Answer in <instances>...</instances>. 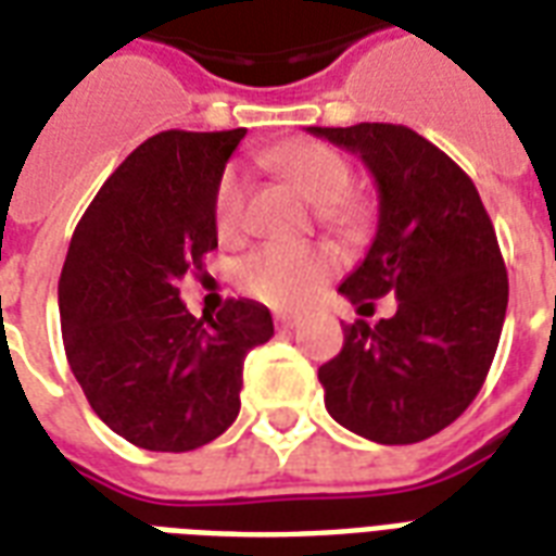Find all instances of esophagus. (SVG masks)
Listing matches in <instances>:
<instances>
[{
	"label": "esophagus",
	"instance_id": "34e87169",
	"mask_svg": "<svg viewBox=\"0 0 556 556\" xmlns=\"http://www.w3.org/2000/svg\"><path fill=\"white\" fill-rule=\"evenodd\" d=\"M274 320H277L279 330H294V327H300V320L303 318H300V315H277Z\"/></svg>",
	"mask_w": 556,
	"mask_h": 556
}]
</instances>
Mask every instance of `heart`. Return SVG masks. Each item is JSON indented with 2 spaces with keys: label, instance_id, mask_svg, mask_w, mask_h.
Instances as JSON below:
<instances>
[{
  "label": "heart",
  "instance_id": "obj_1",
  "mask_svg": "<svg viewBox=\"0 0 556 556\" xmlns=\"http://www.w3.org/2000/svg\"><path fill=\"white\" fill-rule=\"evenodd\" d=\"M274 167L318 208V220L339 236H356L368 224V205L351 194L353 167L336 147L294 143L279 150ZM247 185L226 170L215 191V226L220 238H236L244 226ZM336 270V256L318 244H265L238 267V279L253 298L277 309H303Z\"/></svg>",
  "mask_w": 556,
  "mask_h": 556
}]
</instances>
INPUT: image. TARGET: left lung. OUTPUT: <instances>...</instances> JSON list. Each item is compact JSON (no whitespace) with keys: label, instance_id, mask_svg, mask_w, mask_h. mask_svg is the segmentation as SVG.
Returning a JSON list of instances; mask_svg holds the SVG:
<instances>
[{"label":"left lung","instance_id":"1","mask_svg":"<svg viewBox=\"0 0 556 556\" xmlns=\"http://www.w3.org/2000/svg\"><path fill=\"white\" fill-rule=\"evenodd\" d=\"M356 152L380 191L368 256L339 291L397 312L374 327L353 320L344 348L318 368L327 413L380 445L425 442L475 401L507 315V267L475 182L418 131L394 123L309 126Z\"/></svg>","mask_w":556,"mask_h":556}]
</instances>
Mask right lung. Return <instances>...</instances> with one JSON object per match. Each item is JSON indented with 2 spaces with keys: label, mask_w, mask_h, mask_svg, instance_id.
<instances>
[{
  "label": "right lung",
  "mask_w": 556,
  "mask_h": 556,
  "mask_svg": "<svg viewBox=\"0 0 556 556\" xmlns=\"http://www.w3.org/2000/svg\"><path fill=\"white\" fill-rule=\"evenodd\" d=\"M247 131H159L105 179L61 270L64 351L93 413L147 451H194L241 409L244 356L274 336L256 300L194 318L179 282L217 247L215 191Z\"/></svg>",
  "instance_id": "obj_1"
}]
</instances>
